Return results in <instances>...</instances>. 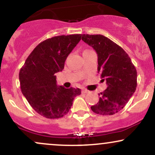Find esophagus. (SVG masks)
I'll return each instance as SVG.
<instances>
[{"mask_svg":"<svg viewBox=\"0 0 155 155\" xmlns=\"http://www.w3.org/2000/svg\"><path fill=\"white\" fill-rule=\"evenodd\" d=\"M88 92H90V91L87 90V89H83L82 90V93H88Z\"/></svg>","mask_w":155,"mask_h":155,"instance_id":"34e87169","label":"esophagus"}]
</instances>
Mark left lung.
Masks as SVG:
<instances>
[{
	"label": "left lung",
	"mask_w": 155,
	"mask_h": 155,
	"mask_svg": "<svg viewBox=\"0 0 155 155\" xmlns=\"http://www.w3.org/2000/svg\"><path fill=\"white\" fill-rule=\"evenodd\" d=\"M81 39L97 52V71L108 85L101 92L97 104L91 106L92 111L101 115L114 114L125 106L136 91V67L125 51L104 35L82 34Z\"/></svg>",
	"instance_id": "1"
}]
</instances>
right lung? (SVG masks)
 Instances as JSON below:
<instances>
[{"label": "right lung", "instance_id": "add662e5", "mask_svg": "<svg viewBox=\"0 0 155 155\" xmlns=\"http://www.w3.org/2000/svg\"><path fill=\"white\" fill-rule=\"evenodd\" d=\"M81 34L58 35L41 42L28 57L19 74L21 91L32 108L48 119L67 114L79 88L57 85L56 73L81 40Z\"/></svg>", "mask_w": 155, "mask_h": 155}]
</instances>
